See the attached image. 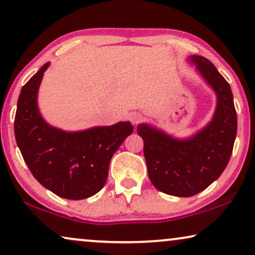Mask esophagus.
<instances>
[{"label":"esophagus","mask_w":255,"mask_h":255,"mask_svg":"<svg viewBox=\"0 0 255 255\" xmlns=\"http://www.w3.org/2000/svg\"><path fill=\"white\" fill-rule=\"evenodd\" d=\"M128 117H130V121L134 125H137V124L141 123V122H142V115L139 114V113H132V114H130V116H128Z\"/></svg>","instance_id":"obj_1"}]
</instances>
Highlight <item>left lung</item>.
I'll list each match as a JSON object with an SVG mask.
<instances>
[{
    "label": "left lung",
    "mask_w": 255,
    "mask_h": 255,
    "mask_svg": "<svg viewBox=\"0 0 255 255\" xmlns=\"http://www.w3.org/2000/svg\"><path fill=\"white\" fill-rule=\"evenodd\" d=\"M189 61L196 65L217 95L212 121L188 139L173 138L147 124L137 128L144 140L152 184L162 193L179 197L194 196L221 176L231 158L237 134V113L228 81L207 58L191 55Z\"/></svg>",
    "instance_id": "1"
}]
</instances>
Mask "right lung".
<instances>
[{
  "label": "right lung",
  "mask_w": 255,
  "mask_h": 255,
  "mask_svg": "<svg viewBox=\"0 0 255 255\" xmlns=\"http://www.w3.org/2000/svg\"><path fill=\"white\" fill-rule=\"evenodd\" d=\"M45 64L20 90L15 116V137L23 159L46 189L68 200L88 198L102 189L109 163L128 135L130 122L66 132L51 127L40 116L38 88Z\"/></svg>",
  "instance_id": "obj_1"
}]
</instances>
